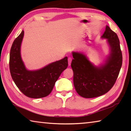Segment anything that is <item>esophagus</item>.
I'll return each instance as SVG.
<instances>
[{"label":"esophagus","instance_id":"1","mask_svg":"<svg viewBox=\"0 0 131 131\" xmlns=\"http://www.w3.org/2000/svg\"><path fill=\"white\" fill-rule=\"evenodd\" d=\"M72 58H71V57H69V58H68V65H69V66L70 65L71 62H72Z\"/></svg>","mask_w":131,"mask_h":131}]
</instances>
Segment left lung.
I'll return each instance as SVG.
<instances>
[{
  "label": "left lung",
  "instance_id": "left-lung-1",
  "mask_svg": "<svg viewBox=\"0 0 131 131\" xmlns=\"http://www.w3.org/2000/svg\"><path fill=\"white\" fill-rule=\"evenodd\" d=\"M102 39L107 40L110 52L104 63L95 66L85 55L72 52L71 67L73 71V84L76 92L85 98L105 94L113 87L120 71L123 56L117 34L106 25Z\"/></svg>",
  "mask_w": 131,
  "mask_h": 131
}]
</instances>
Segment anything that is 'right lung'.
I'll return each instance as SVG.
<instances>
[{
  "label": "right lung",
  "instance_id": "add662e5",
  "mask_svg": "<svg viewBox=\"0 0 131 131\" xmlns=\"http://www.w3.org/2000/svg\"><path fill=\"white\" fill-rule=\"evenodd\" d=\"M24 35L23 30L14 40L10 53L11 76L19 90L31 98L47 96L52 91L55 82L68 66V57L52 62L39 70H29L21 55V46Z\"/></svg>",
  "mask_w": 131,
  "mask_h": 131
}]
</instances>
